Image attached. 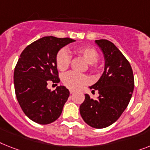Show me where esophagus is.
Instances as JSON below:
<instances>
[{
  "instance_id": "34e87169",
  "label": "esophagus",
  "mask_w": 150,
  "mask_h": 150,
  "mask_svg": "<svg viewBox=\"0 0 150 150\" xmlns=\"http://www.w3.org/2000/svg\"><path fill=\"white\" fill-rule=\"evenodd\" d=\"M75 92V90H72V89H70V94H73Z\"/></svg>"
}]
</instances>
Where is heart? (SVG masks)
Wrapping results in <instances>:
<instances>
[{
	"label": "heart",
	"instance_id": "1",
	"mask_svg": "<svg viewBox=\"0 0 150 150\" xmlns=\"http://www.w3.org/2000/svg\"><path fill=\"white\" fill-rule=\"evenodd\" d=\"M75 53L76 55L82 57L86 64H89V67L93 69L97 68L96 62L98 60L100 55L94 48L89 46H80L75 48ZM56 63L57 67L60 70L67 69L70 64V56L67 50L61 49L58 51L56 57ZM62 81L68 88L78 89L82 85L87 83L88 77L84 74L70 71L64 74Z\"/></svg>",
	"mask_w": 150,
	"mask_h": 150
}]
</instances>
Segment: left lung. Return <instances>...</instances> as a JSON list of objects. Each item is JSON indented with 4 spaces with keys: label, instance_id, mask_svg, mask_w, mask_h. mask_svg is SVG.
<instances>
[{
    "label": "left lung",
    "instance_id": "obj_1",
    "mask_svg": "<svg viewBox=\"0 0 150 150\" xmlns=\"http://www.w3.org/2000/svg\"><path fill=\"white\" fill-rule=\"evenodd\" d=\"M95 42L103 54L105 67L100 80L90 88L98 90L100 96L93 100L85 94L80 112L86 124L102 129L116 122L127 107L134 89V76L130 64L112 42Z\"/></svg>",
    "mask_w": 150,
    "mask_h": 150
}]
</instances>
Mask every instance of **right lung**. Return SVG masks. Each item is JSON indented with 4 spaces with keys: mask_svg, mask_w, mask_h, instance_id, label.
<instances>
[{
    "mask_svg": "<svg viewBox=\"0 0 150 150\" xmlns=\"http://www.w3.org/2000/svg\"><path fill=\"white\" fill-rule=\"evenodd\" d=\"M75 40L48 36L33 42L21 53L13 74L16 97L29 119L39 124L57 120L70 96L65 86L51 91L48 82L58 83L56 57L58 51Z\"/></svg>",
    "mask_w": 150,
    "mask_h": 150,
    "instance_id": "obj_1",
    "label": "right lung"
}]
</instances>
